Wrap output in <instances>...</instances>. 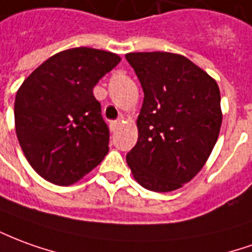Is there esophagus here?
I'll return each instance as SVG.
<instances>
[{
    "label": "esophagus",
    "instance_id": "esophagus-1",
    "mask_svg": "<svg viewBox=\"0 0 252 252\" xmlns=\"http://www.w3.org/2000/svg\"><path fill=\"white\" fill-rule=\"evenodd\" d=\"M110 131L116 132L119 129V126H120V120H116V121H110Z\"/></svg>",
    "mask_w": 252,
    "mask_h": 252
}]
</instances>
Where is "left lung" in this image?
Returning a JSON list of instances; mask_svg holds the SVG:
<instances>
[{"mask_svg":"<svg viewBox=\"0 0 252 252\" xmlns=\"http://www.w3.org/2000/svg\"><path fill=\"white\" fill-rule=\"evenodd\" d=\"M143 89L138 142L126 154L135 180L169 192L199 173L217 142L222 113L216 80L180 54L128 53Z\"/></svg>","mask_w":252,"mask_h":252,"instance_id":"left-lung-1","label":"left lung"}]
</instances>
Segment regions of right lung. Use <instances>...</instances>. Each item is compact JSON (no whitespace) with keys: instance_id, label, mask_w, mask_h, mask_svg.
<instances>
[{"instance_id":"right-lung-1","label":"right lung","mask_w":252,"mask_h":252,"mask_svg":"<svg viewBox=\"0 0 252 252\" xmlns=\"http://www.w3.org/2000/svg\"><path fill=\"white\" fill-rule=\"evenodd\" d=\"M121 59L75 47L52 56L23 82L15 99L16 135L45 180L71 186L109 151V128L93 89Z\"/></svg>"}]
</instances>
